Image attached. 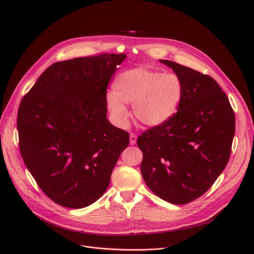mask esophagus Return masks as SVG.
<instances>
[{"label":"esophagus","mask_w":254,"mask_h":254,"mask_svg":"<svg viewBox=\"0 0 254 254\" xmlns=\"http://www.w3.org/2000/svg\"><path fill=\"white\" fill-rule=\"evenodd\" d=\"M136 142H137V135L130 134V136H129V144L130 145H135Z\"/></svg>","instance_id":"obj_1"}]
</instances>
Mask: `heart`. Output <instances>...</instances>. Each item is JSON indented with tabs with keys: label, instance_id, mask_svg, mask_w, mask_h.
Segmentation results:
<instances>
[{
	"label": "heart",
	"instance_id": "1",
	"mask_svg": "<svg viewBox=\"0 0 254 254\" xmlns=\"http://www.w3.org/2000/svg\"><path fill=\"white\" fill-rule=\"evenodd\" d=\"M115 92H108L107 106L120 126H126L128 113L125 105H132V114L146 127L161 126L174 115L183 97L179 76L137 66L120 73Z\"/></svg>",
	"mask_w": 254,
	"mask_h": 254
}]
</instances>
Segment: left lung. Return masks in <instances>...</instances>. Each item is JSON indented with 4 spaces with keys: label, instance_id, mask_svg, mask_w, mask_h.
Returning a JSON list of instances; mask_svg holds the SVG:
<instances>
[{
    "label": "left lung",
    "instance_id": "1",
    "mask_svg": "<svg viewBox=\"0 0 254 254\" xmlns=\"http://www.w3.org/2000/svg\"><path fill=\"white\" fill-rule=\"evenodd\" d=\"M179 76L183 97L166 123L138 138L143 179L157 196L184 205L203 195L224 170L235 135V113L214 79L159 60Z\"/></svg>",
    "mask_w": 254,
    "mask_h": 254
}]
</instances>
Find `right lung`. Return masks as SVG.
Instances as JSON below:
<instances>
[{"instance_id": "right-lung-1", "label": "right lung", "mask_w": 254, "mask_h": 254, "mask_svg": "<svg viewBox=\"0 0 254 254\" xmlns=\"http://www.w3.org/2000/svg\"><path fill=\"white\" fill-rule=\"evenodd\" d=\"M127 58L105 55L51 64L21 100L23 162L57 204L84 208L99 199L129 136L107 119V86Z\"/></svg>"}]
</instances>
